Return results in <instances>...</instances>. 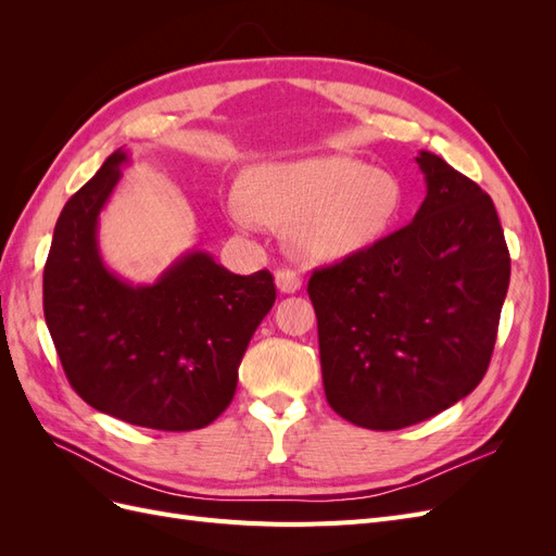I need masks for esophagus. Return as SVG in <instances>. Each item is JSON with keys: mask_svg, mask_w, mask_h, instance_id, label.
I'll return each mask as SVG.
<instances>
[{"mask_svg": "<svg viewBox=\"0 0 556 556\" xmlns=\"http://www.w3.org/2000/svg\"><path fill=\"white\" fill-rule=\"evenodd\" d=\"M276 285L282 294H294L301 288V276L292 271V268H278Z\"/></svg>", "mask_w": 556, "mask_h": 556, "instance_id": "34e87169", "label": "esophagus"}]
</instances>
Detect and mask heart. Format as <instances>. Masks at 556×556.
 Here are the masks:
<instances>
[{
	"label": "heart",
	"instance_id": "b5f03b06",
	"mask_svg": "<svg viewBox=\"0 0 556 556\" xmlns=\"http://www.w3.org/2000/svg\"><path fill=\"white\" fill-rule=\"evenodd\" d=\"M399 180L366 162L323 155L266 164L250 174L248 192L227 194V215L243 231L262 223L290 229L299 257L331 262L382 239L401 211Z\"/></svg>",
	"mask_w": 556,
	"mask_h": 556
}]
</instances>
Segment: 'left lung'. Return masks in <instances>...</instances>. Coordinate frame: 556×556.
<instances>
[{
    "mask_svg": "<svg viewBox=\"0 0 556 556\" xmlns=\"http://www.w3.org/2000/svg\"><path fill=\"white\" fill-rule=\"evenodd\" d=\"M415 160L427 197L413 223L308 280L329 406L374 431L425 422L476 390L510 282L492 197L439 155Z\"/></svg>",
    "mask_w": 556,
    "mask_h": 556,
    "instance_id": "left-lung-1",
    "label": "left lung"
}]
</instances>
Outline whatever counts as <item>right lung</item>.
Here are the masks:
<instances>
[{"mask_svg": "<svg viewBox=\"0 0 556 556\" xmlns=\"http://www.w3.org/2000/svg\"><path fill=\"white\" fill-rule=\"evenodd\" d=\"M125 150L66 201L43 268V315L74 392L123 422L192 431L237 392L252 333L276 301L274 276H237L188 252L153 285L111 274L97 217L121 180Z\"/></svg>", "mask_w": 556, "mask_h": 556, "instance_id": "1", "label": "right lung"}]
</instances>
